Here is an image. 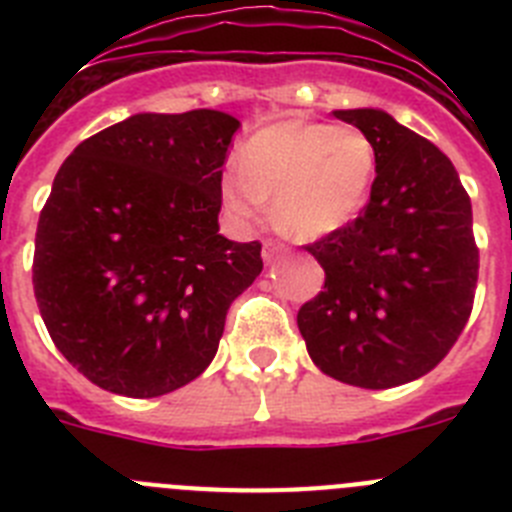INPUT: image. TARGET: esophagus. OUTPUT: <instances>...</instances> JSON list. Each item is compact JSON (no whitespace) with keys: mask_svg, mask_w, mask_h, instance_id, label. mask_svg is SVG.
Segmentation results:
<instances>
[{"mask_svg":"<svg viewBox=\"0 0 512 512\" xmlns=\"http://www.w3.org/2000/svg\"><path fill=\"white\" fill-rule=\"evenodd\" d=\"M264 261L266 264H271V261H277L279 256H282V246H279V243H274V241H266L264 243Z\"/></svg>","mask_w":512,"mask_h":512,"instance_id":"1","label":"esophagus"}]
</instances>
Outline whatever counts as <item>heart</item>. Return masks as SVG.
Segmentation results:
<instances>
[{"label": "heart", "instance_id": "heart-1", "mask_svg": "<svg viewBox=\"0 0 512 512\" xmlns=\"http://www.w3.org/2000/svg\"><path fill=\"white\" fill-rule=\"evenodd\" d=\"M377 176V148L356 125L279 122L253 135L241 169L223 176V197L238 217L264 215L274 197L282 233L312 241L351 223L369 200Z\"/></svg>", "mask_w": 512, "mask_h": 512}]
</instances>
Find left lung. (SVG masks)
Masks as SVG:
<instances>
[{"label": "left lung", "instance_id": "left-lung-1", "mask_svg": "<svg viewBox=\"0 0 512 512\" xmlns=\"http://www.w3.org/2000/svg\"><path fill=\"white\" fill-rule=\"evenodd\" d=\"M377 148L369 200L351 223L305 246L323 292L297 312L320 372L390 390L441 364L474 305L472 202L449 156L382 110H336Z\"/></svg>", "mask_w": 512, "mask_h": 512}]
</instances>
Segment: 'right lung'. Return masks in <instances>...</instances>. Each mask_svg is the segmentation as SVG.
I'll list each match as a JSON object with an SVG mask.
<instances>
[{
  "instance_id": "right-lung-1",
  "label": "right lung",
  "mask_w": 512,
  "mask_h": 512,
  "mask_svg": "<svg viewBox=\"0 0 512 512\" xmlns=\"http://www.w3.org/2000/svg\"><path fill=\"white\" fill-rule=\"evenodd\" d=\"M241 122L217 110L133 115L74 148L35 233L33 289L56 348L125 397L174 392L217 354L225 315L264 269L217 233Z\"/></svg>"
}]
</instances>
